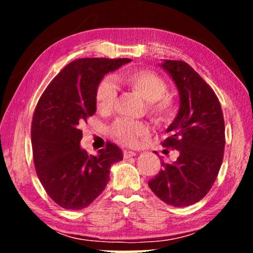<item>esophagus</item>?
Segmentation results:
<instances>
[{
  "mask_svg": "<svg viewBox=\"0 0 253 253\" xmlns=\"http://www.w3.org/2000/svg\"><path fill=\"white\" fill-rule=\"evenodd\" d=\"M135 155H136V153L132 152V151H125V152H124V157H125V158H129V157H132Z\"/></svg>",
  "mask_w": 253,
  "mask_h": 253,
  "instance_id": "1",
  "label": "esophagus"
}]
</instances>
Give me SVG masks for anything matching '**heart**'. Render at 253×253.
<instances>
[{"mask_svg":"<svg viewBox=\"0 0 253 253\" xmlns=\"http://www.w3.org/2000/svg\"><path fill=\"white\" fill-rule=\"evenodd\" d=\"M119 83L127 85L147 102V114L158 125H166L173 121L176 114V101L168 95V84L155 72L149 70L128 71L117 77ZM117 99V87L114 81L106 78L100 81L96 90V106L101 114H108L114 108ZM111 132L119 142L134 146L139 139L149 134L146 124L119 119L111 127Z\"/></svg>","mask_w":253,"mask_h":253,"instance_id":"heart-1","label":"heart"}]
</instances>
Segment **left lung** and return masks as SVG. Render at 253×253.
<instances>
[{"mask_svg":"<svg viewBox=\"0 0 253 253\" xmlns=\"http://www.w3.org/2000/svg\"><path fill=\"white\" fill-rule=\"evenodd\" d=\"M160 66L179 97L177 115L162 145L179 155L172 164L162 162L148 185L163 202L184 208L202 200L215 182L223 160L224 119L216 95L193 68L176 60H162Z\"/></svg>","mask_w":253,"mask_h":253,"instance_id":"8db88e82","label":"left lung"}]
</instances>
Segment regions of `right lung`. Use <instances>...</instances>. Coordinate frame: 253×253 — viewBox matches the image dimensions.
Listing matches in <instances>:
<instances>
[{
  "label": "right lung",
  "instance_id": "add662e5",
  "mask_svg": "<svg viewBox=\"0 0 253 253\" xmlns=\"http://www.w3.org/2000/svg\"><path fill=\"white\" fill-rule=\"evenodd\" d=\"M130 61L77 59L38 102L31 127L34 166L46 193L63 209L81 210L93 202L109 181L111 165L123 160L122 149L113 143L89 156L80 146V126L96 113V90L105 75Z\"/></svg>",
  "mask_w": 253,
  "mask_h": 253
}]
</instances>
